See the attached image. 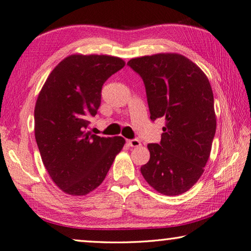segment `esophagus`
<instances>
[{
	"instance_id": "obj_1",
	"label": "esophagus",
	"mask_w": 251,
	"mask_h": 251,
	"mask_svg": "<svg viewBox=\"0 0 251 251\" xmlns=\"http://www.w3.org/2000/svg\"><path fill=\"white\" fill-rule=\"evenodd\" d=\"M127 144L132 147H137L141 145V142L137 139H132V140H127Z\"/></svg>"
}]
</instances>
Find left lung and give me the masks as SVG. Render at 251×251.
<instances>
[{
	"instance_id": "1",
	"label": "left lung",
	"mask_w": 251,
	"mask_h": 251,
	"mask_svg": "<svg viewBox=\"0 0 251 251\" xmlns=\"http://www.w3.org/2000/svg\"><path fill=\"white\" fill-rule=\"evenodd\" d=\"M143 80L151 119L163 118L159 144L141 167L147 183L163 195L185 193L203 173L216 134L211 85L201 69L180 54H156L127 61Z\"/></svg>"
}]
</instances>
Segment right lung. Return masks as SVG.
Returning <instances> with one entry per match:
<instances>
[{
  "label": "right lung",
  "mask_w": 251,
  "mask_h": 251,
  "mask_svg": "<svg viewBox=\"0 0 251 251\" xmlns=\"http://www.w3.org/2000/svg\"><path fill=\"white\" fill-rule=\"evenodd\" d=\"M125 65L114 56L71 55L53 69L40 92L35 141L50 176L66 194L82 196L100 186L125 145L121 136L85 131L99 110L103 84Z\"/></svg>",
  "instance_id": "1"
}]
</instances>
